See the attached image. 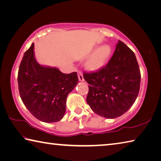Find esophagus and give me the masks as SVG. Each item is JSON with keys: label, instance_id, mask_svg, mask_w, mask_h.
Here are the masks:
<instances>
[{"label": "esophagus", "instance_id": "esophagus-1", "mask_svg": "<svg viewBox=\"0 0 161 161\" xmlns=\"http://www.w3.org/2000/svg\"><path fill=\"white\" fill-rule=\"evenodd\" d=\"M78 78H79V80H80V81H83L84 80L83 75L81 74V72H78Z\"/></svg>", "mask_w": 161, "mask_h": 161}]
</instances>
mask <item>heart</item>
<instances>
[{
    "label": "heart",
    "instance_id": "obj_1",
    "mask_svg": "<svg viewBox=\"0 0 161 161\" xmlns=\"http://www.w3.org/2000/svg\"><path fill=\"white\" fill-rule=\"evenodd\" d=\"M97 47V45H95L93 47V50H97L89 56L86 62L87 69L91 72H97L102 69L107 63L112 53V48L108 44L100 46L98 48Z\"/></svg>",
    "mask_w": 161,
    "mask_h": 161
}]
</instances>
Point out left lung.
Here are the masks:
<instances>
[{
    "label": "left lung",
    "instance_id": "obj_1",
    "mask_svg": "<svg viewBox=\"0 0 161 161\" xmlns=\"http://www.w3.org/2000/svg\"><path fill=\"white\" fill-rule=\"evenodd\" d=\"M89 85L86 102L95 114L107 119L121 116L134 103L140 89L141 72L133 52L121 40L102 69L84 73Z\"/></svg>",
    "mask_w": 161,
    "mask_h": 161
}]
</instances>
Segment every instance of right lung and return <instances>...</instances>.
Masks as SVG:
<instances>
[{
  "instance_id": "add662e5",
  "label": "right lung",
  "mask_w": 161,
  "mask_h": 161,
  "mask_svg": "<svg viewBox=\"0 0 161 161\" xmlns=\"http://www.w3.org/2000/svg\"><path fill=\"white\" fill-rule=\"evenodd\" d=\"M77 72L62 73L58 68L39 64L34 43L24 54L18 75L22 101L35 118L45 123L60 121L67 97L78 84Z\"/></svg>"
}]
</instances>
